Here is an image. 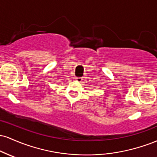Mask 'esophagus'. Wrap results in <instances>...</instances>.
<instances>
[{
  "label": "esophagus",
  "instance_id": "esophagus-1",
  "mask_svg": "<svg viewBox=\"0 0 157 157\" xmlns=\"http://www.w3.org/2000/svg\"><path fill=\"white\" fill-rule=\"evenodd\" d=\"M75 79H76V80L77 81V82H82V77H76V78H75Z\"/></svg>",
  "mask_w": 157,
  "mask_h": 157
}]
</instances>
